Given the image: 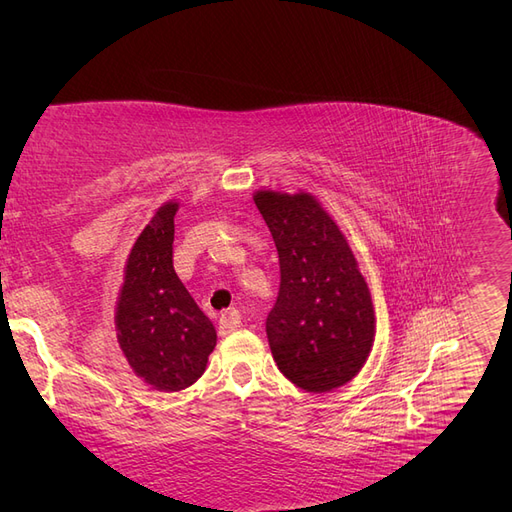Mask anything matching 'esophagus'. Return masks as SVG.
<instances>
[{
  "label": "esophagus",
  "mask_w": 512,
  "mask_h": 512,
  "mask_svg": "<svg viewBox=\"0 0 512 512\" xmlns=\"http://www.w3.org/2000/svg\"><path fill=\"white\" fill-rule=\"evenodd\" d=\"M239 322H241V318H239V314L235 312V309H230V312L222 314L220 316V327H218L220 335H230L232 331L239 327Z\"/></svg>",
  "instance_id": "1"
}]
</instances>
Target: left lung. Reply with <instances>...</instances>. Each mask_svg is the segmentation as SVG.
Listing matches in <instances>:
<instances>
[{"mask_svg": "<svg viewBox=\"0 0 512 512\" xmlns=\"http://www.w3.org/2000/svg\"><path fill=\"white\" fill-rule=\"evenodd\" d=\"M254 203L280 256L267 337L282 374L309 393L352 380L374 344V307L354 254L314 196L258 192Z\"/></svg>", "mask_w": 512, "mask_h": 512, "instance_id": "8db88e82", "label": "left lung"}]
</instances>
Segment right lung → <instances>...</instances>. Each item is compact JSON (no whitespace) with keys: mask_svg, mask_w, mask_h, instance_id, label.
I'll list each match as a JSON object with an SVG mask.
<instances>
[{"mask_svg":"<svg viewBox=\"0 0 512 512\" xmlns=\"http://www.w3.org/2000/svg\"><path fill=\"white\" fill-rule=\"evenodd\" d=\"M177 203H166L136 239L117 303V339L130 367L160 391L194 384L215 348L211 320L173 267Z\"/></svg>","mask_w":512,"mask_h":512,"instance_id":"add662e5","label":"right lung"}]
</instances>
